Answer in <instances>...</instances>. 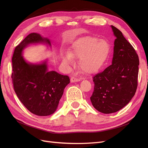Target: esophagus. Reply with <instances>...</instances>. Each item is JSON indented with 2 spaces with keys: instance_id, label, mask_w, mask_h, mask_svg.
<instances>
[{
  "instance_id": "1",
  "label": "esophagus",
  "mask_w": 148,
  "mask_h": 148,
  "mask_svg": "<svg viewBox=\"0 0 148 148\" xmlns=\"http://www.w3.org/2000/svg\"><path fill=\"white\" fill-rule=\"evenodd\" d=\"M80 79L79 78H76L75 77H71V78H70V82L71 83H75V82H80Z\"/></svg>"
}]
</instances>
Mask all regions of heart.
<instances>
[{"label": "heart", "instance_id": "1", "mask_svg": "<svg viewBox=\"0 0 148 148\" xmlns=\"http://www.w3.org/2000/svg\"><path fill=\"white\" fill-rule=\"evenodd\" d=\"M110 51V44L106 40L87 36L76 40L69 53L62 58V62L69 64L73 58L79 59V69L86 73L95 74L106 64Z\"/></svg>", "mask_w": 148, "mask_h": 148}]
</instances>
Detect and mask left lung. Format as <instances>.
<instances>
[{
  "instance_id": "1",
  "label": "left lung",
  "mask_w": 148,
  "mask_h": 148,
  "mask_svg": "<svg viewBox=\"0 0 148 148\" xmlns=\"http://www.w3.org/2000/svg\"><path fill=\"white\" fill-rule=\"evenodd\" d=\"M114 41L112 65L93 77L90 97L95 108L103 114L114 113L127 105L138 86L139 58L122 33L111 25Z\"/></svg>"
}]
</instances>
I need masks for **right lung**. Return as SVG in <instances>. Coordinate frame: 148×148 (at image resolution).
<instances>
[{"mask_svg": "<svg viewBox=\"0 0 148 148\" xmlns=\"http://www.w3.org/2000/svg\"><path fill=\"white\" fill-rule=\"evenodd\" d=\"M37 44L51 47L48 38L32 33L15 47L12 57V83L16 96L26 109L36 115L47 116L56 111L70 78L49 71L47 60L33 64L24 59V49Z\"/></svg>", "mask_w": 148, "mask_h": 148, "instance_id": "right-lung-1", "label": "right lung"}]
</instances>
